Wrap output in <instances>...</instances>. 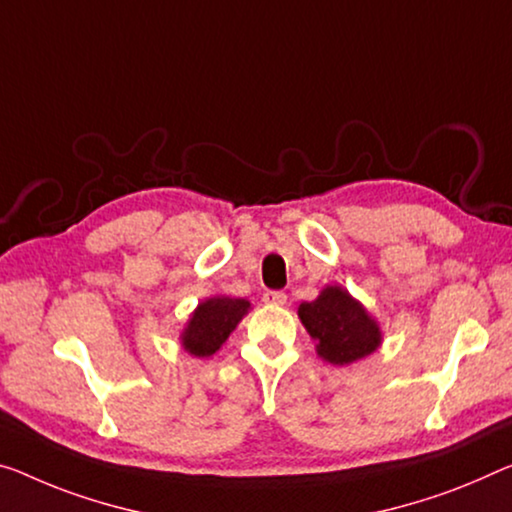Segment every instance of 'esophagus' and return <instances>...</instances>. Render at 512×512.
I'll return each instance as SVG.
<instances>
[{
    "mask_svg": "<svg viewBox=\"0 0 512 512\" xmlns=\"http://www.w3.org/2000/svg\"><path fill=\"white\" fill-rule=\"evenodd\" d=\"M263 302L272 306H283L286 304V293H283V290H265Z\"/></svg>",
    "mask_w": 512,
    "mask_h": 512,
    "instance_id": "34e87169",
    "label": "esophagus"
}]
</instances>
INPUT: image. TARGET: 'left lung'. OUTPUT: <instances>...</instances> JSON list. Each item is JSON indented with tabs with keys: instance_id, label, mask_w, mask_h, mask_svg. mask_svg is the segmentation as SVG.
I'll return each instance as SVG.
<instances>
[{
	"instance_id": "obj_1",
	"label": "left lung",
	"mask_w": 512,
	"mask_h": 512,
	"mask_svg": "<svg viewBox=\"0 0 512 512\" xmlns=\"http://www.w3.org/2000/svg\"><path fill=\"white\" fill-rule=\"evenodd\" d=\"M318 355L334 366H348L380 348L382 332L375 318L341 286H325L313 302L297 309Z\"/></svg>"
}]
</instances>
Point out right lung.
I'll return each mask as SVG.
<instances>
[{"label": "right lung", "instance_id": "obj_1", "mask_svg": "<svg viewBox=\"0 0 512 512\" xmlns=\"http://www.w3.org/2000/svg\"><path fill=\"white\" fill-rule=\"evenodd\" d=\"M249 309L251 304L242 297L217 295L203 300L187 320L180 343L194 357L215 355Z\"/></svg>", "mask_w": 512, "mask_h": 512}]
</instances>
